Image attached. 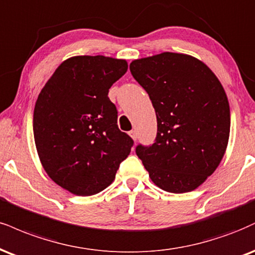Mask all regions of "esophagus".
<instances>
[{
  "label": "esophagus",
  "mask_w": 255,
  "mask_h": 255,
  "mask_svg": "<svg viewBox=\"0 0 255 255\" xmlns=\"http://www.w3.org/2000/svg\"><path fill=\"white\" fill-rule=\"evenodd\" d=\"M129 135L131 136V139H133L134 141H136V139H137V133H136L135 129L130 130V131H129Z\"/></svg>",
  "instance_id": "obj_1"
}]
</instances>
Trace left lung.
<instances>
[{
    "label": "left lung",
    "mask_w": 255,
    "mask_h": 255,
    "mask_svg": "<svg viewBox=\"0 0 255 255\" xmlns=\"http://www.w3.org/2000/svg\"><path fill=\"white\" fill-rule=\"evenodd\" d=\"M134 79L146 90L157 115V136L139 143L136 155L152 182L183 194L198 188L225 155L231 109L222 84L196 58L164 52L131 61Z\"/></svg>",
    "instance_id": "obj_1"
}]
</instances>
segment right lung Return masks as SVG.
I'll return each mask as SVG.
<instances>
[{"instance_id": "obj_1", "label": "right lung", "mask_w": 255, "mask_h": 255, "mask_svg": "<svg viewBox=\"0 0 255 255\" xmlns=\"http://www.w3.org/2000/svg\"><path fill=\"white\" fill-rule=\"evenodd\" d=\"M126 60L72 57L61 63L36 100L33 131L40 161L54 183L78 196L114 180L134 141L118 127L109 89L127 72Z\"/></svg>"}]
</instances>
